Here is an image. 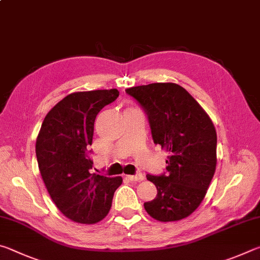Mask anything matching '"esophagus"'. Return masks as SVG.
<instances>
[{
  "instance_id": "1",
  "label": "esophagus",
  "mask_w": 260,
  "mask_h": 260,
  "mask_svg": "<svg viewBox=\"0 0 260 260\" xmlns=\"http://www.w3.org/2000/svg\"><path fill=\"white\" fill-rule=\"evenodd\" d=\"M126 179L131 180V181H140V180H143L142 174H135V175H126Z\"/></svg>"
}]
</instances>
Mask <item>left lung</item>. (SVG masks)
Instances as JSON below:
<instances>
[{"instance_id":"1","label":"left lung","mask_w":260,"mask_h":260,"mask_svg":"<svg viewBox=\"0 0 260 260\" xmlns=\"http://www.w3.org/2000/svg\"><path fill=\"white\" fill-rule=\"evenodd\" d=\"M147 114L155 144L169 152L165 172L147 174L157 196L144 209L159 221L188 217L203 201L217 165V133L196 100L177 83L126 89Z\"/></svg>"}]
</instances>
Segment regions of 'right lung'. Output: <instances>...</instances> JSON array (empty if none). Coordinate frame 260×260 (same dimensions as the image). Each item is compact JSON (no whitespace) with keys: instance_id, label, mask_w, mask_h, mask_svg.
<instances>
[{"instance_id":"obj_1","label":"right lung","mask_w":260,"mask_h":260,"mask_svg":"<svg viewBox=\"0 0 260 260\" xmlns=\"http://www.w3.org/2000/svg\"><path fill=\"white\" fill-rule=\"evenodd\" d=\"M119 96L117 89L79 91L64 98L42 122L35 152L41 177L57 208L80 223L107 217L121 177L91 173L94 122L105 105Z\"/></svg>"}]
</instances>
